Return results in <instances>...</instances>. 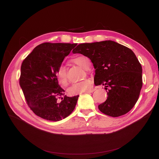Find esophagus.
Returning a JSON list of instances; mask_svg holds the SVG:
<instances>
[{"label":"esophagus","instance_id":"esophagus-1","mask_svg":"<svg viewBox=\"0 0 159 159\" xmlns=\"http://www.w3.org/2000/svg\"><path fill=\"white\" fill-rule=\"evenodd\" d=\"M95 91V89H93V88H91V89H89V90H88V91H86V92H84V93H92V92H93V91Z\"/></svg>","mask_w":159,"mask_h":159}]
</instances>
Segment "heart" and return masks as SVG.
<instances>
[{
    "mask_svg": "<svg viewBox=\"0 0 159 159\" xmlns=\"http://www.w3.org/2000/svg\"><path fill=\"white\" fill-rule=\"evenodd\" d=\"M73 62L86 70H87L90 66V62L88 58L82 56L74 58L73 59ZM56 77L59 84L61 86H65L68 84L67 71L64 66L61 65L58 67L56 72ZM92 80L90 79H86L73 84L68 88V92L72 95H77L79 93H84L86 92V91L90 89L91 86H92Z\"/></svg>",
    "mask_w": 159,
    "mask_h": 159,
    "instance_id": "heart-1",
    "label": "heart"
}]
</instances>
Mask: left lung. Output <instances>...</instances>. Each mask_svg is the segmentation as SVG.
I'll return each mask as SVG.
<instances>
[{"label": "left lung", "mask_w": 159, "mask_h": 159, "mask_svg": "<svg viewBox=\"0 0 159 159\" xmlns=\"http://www.w3.org/2000/svg\"><path fill=\"white\" fill-rule=\"evenodd\" d=\"M73 53L88 57L95 69V86H105L106 101L99 110L113 117L129 112L143 86V69L131 49L112 40L79 44Z\"/></svg>", "instance_id": "8db88e82"}]
</instances>
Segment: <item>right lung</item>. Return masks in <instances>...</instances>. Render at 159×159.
I'll use <instances>...</instances> for the list:
<instances>
[{"instance_id": "add662e5", "label": "right lung", "mask_w": 159, "mask_h": 159, "mask_svg": "<svg viewBox=\"0 0 159 159\" xmlns=\"http://www.w3.org/2000/svg\"><path fill=\"white\" fill-rule=\"evenodd\" d=\"M77 44L45 43L37 46L23 61L20 86L30 109L44 119L58 121L74 110L79 95H64L56 72L65 57Z\"/></svg>"}]
</instances>
